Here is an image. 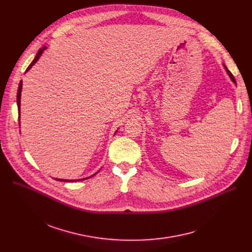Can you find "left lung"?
<instances>
[{
	"mask_svg": "<svg viewBox=\"0 0 252 252\" xmlns=\"http://www.w3.org/2000/svg\"><path fill=\"white\" fill-rule=\"evenodd\" d=\"M223 66H224V67H225V69H226V71H227V74H228V76H229V78H230V80H231V81H232V82H233V83H234V84H235V85H236V81H235V79H234V77H233V76H232V74H231V73H230V71H229V70H228V69H227V68H226V66H225V65H224V64H223Z\"/></svg>",
	"mask_w": 252,
	"mask_h": 252,
	"instance_id": "1",
	"label": "left lung"
}]
</instances>
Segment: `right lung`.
I'll return each mask as SVG.
<instances>
[{
  "mask_svg": "<svg viewBox=\"0 0 252 252\" xmlns=\"http://www.w3.org/2000/svg\"><path fill=\"white\" fill-rule=\"evenodd\" d=\"M47 49V47L46 46H44L42 49H40L39 50V52H38V54L35 55V57H34V59H33V61L31 63V64L28 66V68L26 69V73L27 71L30 69V68H32V66L38 62V60L40 59V57L42 56V54L44 53V51ZM22 87H23V82L21 81L20 82V84H19V88H18V94H17V104H18V111H19V119H20V111H21V92H22ZM118 130H116V132H117ZM99 171V170H98ZM97 171V172H98ZM97 172H95L94 174H96ZM94 174H93V175H91V176H89V177H85V178H80V179H62V178H55V179H57V181H60V182H80V181H85V179H88V178H90V177H92V176H94Z\"/></svg>",
  "mask_w": 252,
  "mask_h": 252,
  "instance_id": "obj_1",
  "label": "right lung"
}]
</instances>
